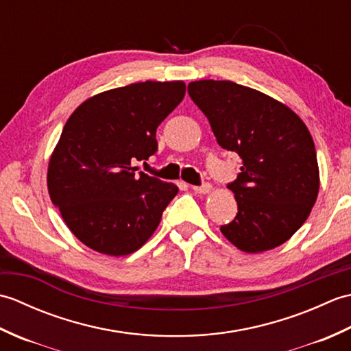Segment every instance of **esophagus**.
<instances>
[{
  "label": "esophagus",
  "mask_w": 351,
  "mask_h": 351,
  "mask_svg": "<svg viewBox=\"0 0 351 351\" xmlns=\"http://www.w3.org/2000/svg\"><path fill=\"white\" fill-rule=\"evenodd\" d=\"M191 190L195 193H200V195H205L211 190V184L210 182H204L202 185H191Z\"/></svg>",
  "instance_id": "obj_1"
}]
</instances>
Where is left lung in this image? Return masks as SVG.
I'll return each mask as SVG.
<instances>
[{
  "instance_id": "left-lung-1",
  "label": "left lung",
  "mask_w": 351,
  "mask_h": 351,
  "mask_svg": "<svg viewBox=\"0 0 351 351\" xmlns=\"http://www.w3.org/2000/svg\"><path fill=\"white\" fill-rule=\"evenodd\" d=\"M189 95L217 143L243 161L228 184L238 213L220 226L221 234L243 252L278 247L306 221L318 196L317 152L306 125L279 101L232 81H195Z\"/></svg>"
}]
</instances>
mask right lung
Returning a JSON list of instances; mask_svg holds the SVG:
<instances>
[{
  "label": "right lung",
  "mask_w": 351,
  "mask_h": 351,
  "mask_svg": "<svg viewBox=\"0 0 351 351\" xmlns=\"http://www.w3.org/2000/svg\"><path fill=\"white\" fill-rule=\"evenodd\" d=\"M184 95L182 81H145L96 95L68 119L49 161L48 190L87 247L128 255L158 228L178 187L132 162L158 151L156 128Z\"/></svg>",
  "instance_id": "right-lung-1"
}]
</instances>
